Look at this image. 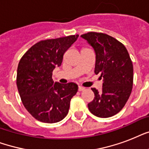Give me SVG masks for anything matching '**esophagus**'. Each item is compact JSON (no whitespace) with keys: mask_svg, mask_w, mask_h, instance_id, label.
I'll return each instance as SVG.
<instances>
[{"mask_svg":"<svg viewBox=\"0 0 149 149\" xmlns=\"http://www.w3.org/2000/svg\"><path fill=\"white\" fill-rule=\"evenodd\" d=\"M78 90H79V91H84V90H85V88H84V87H83V86H78Z\"/></svg>","mask_w":149,"mask_h":149,"instance_id":"1","label":"esophagus"}]
</instances>
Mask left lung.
Listing matches in <instances>:
<instances>
[{"mask_svg": "<svg viewBox=\"0 0 149 149\" xmlns=\"http://www.w3.org/2000/svg\"><path fill=\"white\" fill-rule=\"evenodd\" d=\"M81 38L95 52L96 74L103 79L100 91L92 88L94 98L88 104L93 115L110 118L125 107L133 86V65L127 50L122 43L103 33L88 32Z\"/></svg>", "mask_w": 149, "mask_h": 149, "instance_id": "1", "label": "left lung"}]
</instances>
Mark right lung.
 Returning <instances> with one entry per match:
<instances>
[{"label":"right lung","mask_w":149,"mask_h":149,"mask_svg":"<svg viewBox=\"0 0 149 149\" xmlns=\"http://www.w3.org/2000/svg\"><path fill=\"white\" fill-rule=\"evenodd\" d=\"M78 37L76 35L41 41L21 58L17 71V90L24 107L36 120L52 124L67 115L78 86L74 83H54L52 76Z\"/></svg>","instance_id":"1"}]
</instances>
